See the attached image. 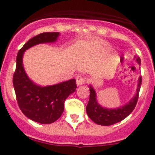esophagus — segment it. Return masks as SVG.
<instances>
[{
	"instance_id": "esophagus-1",
	"label": "esophagus",
	"mask_w": 155,
	"mask_h": 155,
	"mask_svg": "<svg viewBox=\"0 0 155 155\" xmlns=\"http://www.w3.org/2000/svg\"><path fill=\"white\" fill-rule=\"evenodd\" d=\"M85 78L82 77V76H77V78H76V85H77V86H80V85H83L84 83H85Z\"/></svg>"
}]
</instances>
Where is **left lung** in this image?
Instances as JSON below:
<instances>
[{
	"label": "left lung",
	"mask_w": 155,
	"mask_h": 155,
	"mask_svg": "<svg viewBox=\"0 0 155 155\" xmlns=\"http://www.w3.org/2000/svg\"><path fill=\"white\" fill-rule=\"evenodd\" d=\"M134 59H136L139 64H141L140 57L134 56ZM141 84L142 77L140 76L138 79L137 92L134 97L127 104H124L122 107L114 108V109H109L100 105L97 99L96 91L91 85H89L90 97L86 107V112L88 117L97 124L103 126L112 125L122 121L133 112L137 105Z\"/></svg>",
	"instance_id": "left-lung-1"
}]
</instances>
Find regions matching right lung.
Segmentation results:
<instances>
[{
	"label": "right lung",
	"instance_id": "add662e5",
	"mask_svg": "<svg viewBox=\"0 0 155 155\" xmlns=\"http://www.w3.org/2000/svg\"><path fill=\"white\" fill-rule=\"evenodd\" d=\"M60 36L59 32L42 33L29 40L18 51L16 57V68L12 83L18 107L29 119L43 124L57 121L64 109L68 97L76 91V79L52 85L40 86L28 76L23 66L25 51L40 43H54Z\"/></svg>",
	"mask_w": 155,
	"mask_h": 155
}]
</instances>
